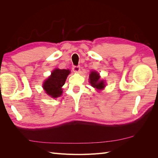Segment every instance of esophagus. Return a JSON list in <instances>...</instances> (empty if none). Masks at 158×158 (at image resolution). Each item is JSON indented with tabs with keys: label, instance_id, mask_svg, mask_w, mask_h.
Segmentation results:
<instances>
[{
	"label": "esophagus",
	"instance_id": "34e87169",
	"mask_svg": "<svg viewBox=\"0 0 158 158\" xmlns=\"http://www.w3.org/2000/svg\"><path fill=\"white\" fill-rule=\"evenodd\" d=\"M80 70V66H73V70L74 73H78Z\"/></svg>",
	"mask_w": 158,
	"mask_h": 158
}]
</instances>
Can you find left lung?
<instances>
[{
	"label": "left lung",
	"mask_w": 158,
	"mask_h": 158,
	"mask_svg": "<svg viewBox=\"0 0 158 158\" xmlns=\"http://www.w3.org/2000/svg\"><path fill=\"white\" fill-rule=\"evenodd\" d=\"M100 76L95 71H93L89 74V82L92 86L98 89H102L105 88V84L103 80H99Z\"/></svg>",
	"instance_id": "obj_1"
}]
</instances>
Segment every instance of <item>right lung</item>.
I'll use <instances>...</instances> for the list:
<instances>
[{
  "mask_svg": "<svg viewBox=\"0 0 158 158\" xmlns=\"http://www.w3.org/2000/svg\"><path fill=\"white\" fill-rule=\"evenodd\" d=\"M70 73L69 70L56 69L52 72L51 76L45 81L44 88L45 92L52 98H58L62 95V86L64 84L66 78Z\"/></svg>",
  "mask_w": 158,
  "mask_h": 158,
  "instance_id": "add662e5",
  "label": "right lung"
}]
</instances>
